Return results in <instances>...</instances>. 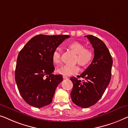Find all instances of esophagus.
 I'll list each match as a JSON object with an SVG mask.
<instances>
[{
    "label": "esophagus",
    "instance_id": "34e87169",
    "mask_svg": "<svg viewBox=\"0 0 128 128\" xmlns=\"http://www.w3.org/2000/svg\"><path fill=\"white\" fill-rule=\"evenodd\" d=\"M62 77H63V79H66H66H68V77L66 76H64V75H63Z\"/></svg>",
    "mask_w": 128,
    "mask_h": 128
}]
</instances>
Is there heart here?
Wrapping results in <instances>:
<instances>
[{"label": "heart", "instance_id": "1", "mask_svg": "<svg viewBox=\"0 0 128 128\" xmlns=\"http://www.w3.org/2000/svg\"><path fill=\"white\" fill-rule=\"evenodd\" d=\"M70 48L77 54L76 62L82 66H87L92 61L93 53L89 48H86L85 46L81 43L74 42L68 45ZM52 59L54 64H58L61 62V48L58 47L52 52ZM80 67L76 65H63L57 69V72L64 76H71L76 74L80 71Z\"/></svg>", "mask_w": 128, "mask_h": 128}]
</instances>
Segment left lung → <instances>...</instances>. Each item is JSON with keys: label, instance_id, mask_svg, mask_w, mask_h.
<instances>
[{"label": "left lung", "instance_id": "left-lung-1", "mask_svg": "<svg viewBox=\"0 0 128 128\" xmlns=\"http://www.w3.org/2000/svg\"><path fill=\"white\" fill-rule=\"evenodd\" d=\"M94 48V58L84 72L78 78L70 80L73 84L71 93L74 103L79 107L88 108L96 103L104 94L110 82L112 59L108 49L102 40L94 36L86 35Z\"/></svg>", "mask_w": 128, "mask_h": 128}]
</instances>
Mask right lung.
<instances>
[{"label":"right lung","instance_id":"1","mask_svg":"<svg viewBox=\"0 0 128 128\" xmlns=\"http://www.w3.org/2000/svg\"><path fill=\"white\" fill-rule=\"evenodd\" d=\"M67 35H38L32 38L18 55L15 80L18 89L26 102L41 108L50 104L62 75H54L52 52Z\"/></svg>","mask_w":128,"mask_h":128}]
</instances>
